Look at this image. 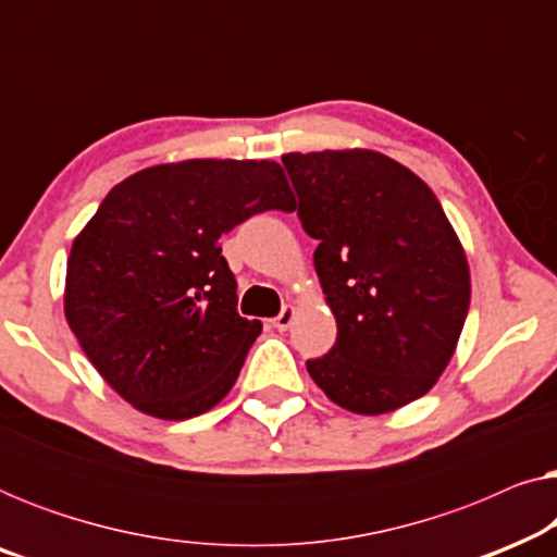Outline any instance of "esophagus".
<instances>
[{
  "instance_id": "obj_1",
  "label": "esophagus",
  "mask_w": 557,
  "mask_h": 557,
  "mask_svg": "<svg viewBox=\"0 0 557 557\" xmlns=\"http://www.w3.org/2000/svg\"><path fill=\"white\" fill-rule=\"evenodd\" d=\"M292 322H294V309L284 307V309H281V314L273 319V326L284 332V330H288V326H292Z\"/></svg>"
}]
</instances>
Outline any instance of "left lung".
Instances as JSON below:
<instances>
[{
	"instance_id": "8db88e82",
	"label": "left lung",
	"mask_w": 557,
	"mask_h": 557,
	"mask_svg": "<svg viewBox=\"0 0 557 557\" xmlns=\"http://www.w3.org/2000/svg\"><path fill=\"white\" fill-rule=\"evenodd\" d=\"M281 162L337 319L334 347L307 360L311 380L352 413L408 406L446 370L471 299L467 256L438 197L370 149L292 151Z\"/></svg>"
}]
</instances>
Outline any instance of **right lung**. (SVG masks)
<instances>
[{
    "instance_id": "add662e5",
    "label": "right lung",
    "mask_w": 557,
    "mask_h": 557,
    "mask_svg": "<svg viewBox=\"0 0 557 557\" xmlns=\"http://www.w3.org/2000/svg\"><path fill=\"white\" fill-rule=\"evenodd\" d=\"M296 208L269 159H187L121 182L73 240L65 319L83 352L141 413L185 421L218 406L261 334L238 314L223 235Z\"/></svg>"
}]
</instances>
